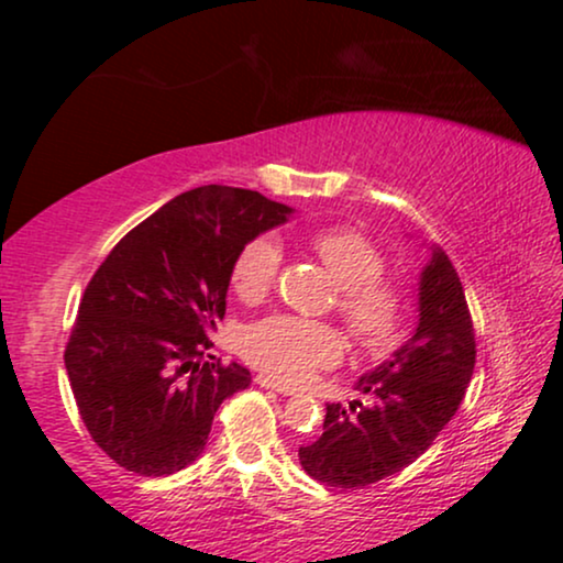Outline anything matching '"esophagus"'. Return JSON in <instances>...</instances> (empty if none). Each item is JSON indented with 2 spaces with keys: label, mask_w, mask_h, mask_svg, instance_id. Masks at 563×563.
<instances>
[{
  "label": "esophagus",
  "mask_w": 563,
  "mask_h": 563,
  "mask_svg": "<svg viewBox=\"0 0 563 563\" xmlns=\"http://www.w3.org/2000/svg\"><path fill=\"white\" fill-rule=\"evenodd\" d=\"M256 384H260L262 389H273V391H280L283 397H294V394H296V389H290V386L280 384V380H275V378H269V376H256Z\"/></svg>",
  "instance_id": "1"
}]
</instances>
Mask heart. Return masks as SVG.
I'll return each instance as SVG.
<instances>
[{
    "label": "heart",
    "mask_w": 563,
    "mask_h": 563,
    "mask_svg": "<svg viewBox=\"0 0 563 563\" xmlns=\"http://www.w3.org/2000/svg\"><path fill=\"white\" fill-rule=\"evenodd\" d=\"M312 251L333 277L339 312L354 339L367 349L389 346L402 318V296L384 280V260L378 249L349 228H328L312 235ZM283 251L277 238L260 235L235 256L230 283L243 301H260L275 286ZM341 335L325 322L275 318L245 328L241 354L251 365L286 384H301L320 367H331L341 357Z\"/></svg>",
    "instance_id": "heart-1"
}]
</instances>
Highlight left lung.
<instances>
[{"label": "left lung", "mask_w": 563, "mask_h": 563, "mask_svg": "<svg viewBox=\"0 0 563 563\" xmlns=\"http://www.w3.org/2000/svg\"><path fill=\"white\" fill-rule=\"evenodd\" d=\"M418 275V322L389 360L354 384L360 399L325 405L322 434L299 448L301 468L339 489L367 487L410 466L455 416L474 376L476 341L461 277L442 249Z\"/></svg>", "instance_id": "left-lung-1"}]
</instances>
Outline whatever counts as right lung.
Wrapping results in <instances>:
<instances>
[{
	"label": "right lung",
	"instance_id": "obj_1",
	"mask_svg": "<svg viewBox=\"0 0 563 563\" xmlns=\"http://www.w3.org/2000/svg\"><path fill=\"white\" fill-rule=\"evenodd\" d=\"M294 217L254 190L203 185L121 238L79 303L66 371L81 421L119 466L166 476L198 461L243 365L203 363L241 249Z\"/></svg>",
	"mask_w": 563,
	"mask_h": 563
}]
</instances>
